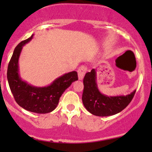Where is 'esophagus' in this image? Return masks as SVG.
Segmentation results:
<instances>
[{
  "label": "esophagus",
  "mask_w": 152,
  "mask_h": 152,
  "mask_svg": "<svg viewBox=\"0 0 152 152\" xmlns=\"http://www.w3.org/2000/svg\"><path fill=\"white\" fill-rule=\"evenodd\" d=\"M86 67L84 66H81V67L78 69V79L79 80H83V76H84L86 72Z\"/></svg>",
  "instance_id": "1"
}]
</instances>
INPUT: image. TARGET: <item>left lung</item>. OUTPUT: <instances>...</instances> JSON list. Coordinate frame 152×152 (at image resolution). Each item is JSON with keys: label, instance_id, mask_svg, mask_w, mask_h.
<instances>
[{"label": "left lung", "instance_id": "8db88e82", "mask_svg": "<svg viewBox=\"0 0 152 152\" xmlns=\"http://www.w3.org/2000/svg\"><path fill=\"white\" fill-rule=\"evenodd\" d=\"M82 102L88 112L95 116H109L124 110L133 99L136 90L126 96H107L101 93L96 83V71L92 69L83 78Z\"/></svg>", "mask_w": 152, "mask_h": 152}]
</instances>
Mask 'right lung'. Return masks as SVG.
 <instances>
[{"mask_svg":"<svg viewBox=\"0 0 152 152\" xmlns=\"http://www.w3.org/2000/svg\"><path fill=\"white\" fill-rule=\"evenodd\" d=\"M34 35L15 47L8 64L7 78L10 91L19 106L31 112L46 114L56 108L63 93L73 82L78 80V74L75 71L64 74L50 85L43 87L32 86L23 80L19 74V57L23 47L30 42Z\"/></svg>","mask_w":152,"mask_h":152,"instance_id":"obj_1","label":"right lung"}]
</instances>
